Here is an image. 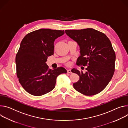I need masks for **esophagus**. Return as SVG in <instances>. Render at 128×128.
Returning <instances> with one entry per match:
<instances>
[{
	"label": "esophagus",
	"mask_w": 128,
	"mask_h": 128,
	"mask_svg": "<svg viewBox=\"0 0 128 128\" xmlns=\"http://www.w3.org/2000/svg\"><path fill=\"white\" fill-rule=\"evenodd\" d=\"M67 72H68V73H69V74H71V73H72V71H71V70H70V69H68V70H67Z\"/></svg>",
	"instance_id": "1"
}]
</instances>
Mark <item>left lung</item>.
Instances as JSON below:
<instances>
[{
  "label": "left lung",
  "mask_w": 128,
  "mask_h": 128,
  "mask_svg": "<svg viewBox=\"0 0 128 128\" xmlns=\"http://www.w3.org/2000/svg\"><path fill=\"white\" fill-rule=\"evenodd\" d=\"M65 32L80 47V55L76 64L87 66L85 73L75 68L71 70L80 78L73 83L74 88L86 96L101 92L115 70L116 56L110 40L104 34L92 28L66 30Z\"/></svg>",
  "instance_id": "obj_1"
}]
</instances>
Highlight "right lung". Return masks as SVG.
<instances>
[{
	"instance_id": "right-lung-1",
	"label": "right lung",
	"mask_w": 128,
	"mask_h": 128,
	"mask_svg": "<svg viewBox=\"0 0 128 128\" xmlns=\"http://www.w3.org/2000/svg\"><path fill=\"white\" fill-rule=\"evenodd\" d=\"M64 30H38L23 38L16 56L17 75L23 88L29 94L40 96L54 89L56 78L66 73L63 67L49 68L46 62L54 54V42Z\"/></svg>"
}]
</instances>
